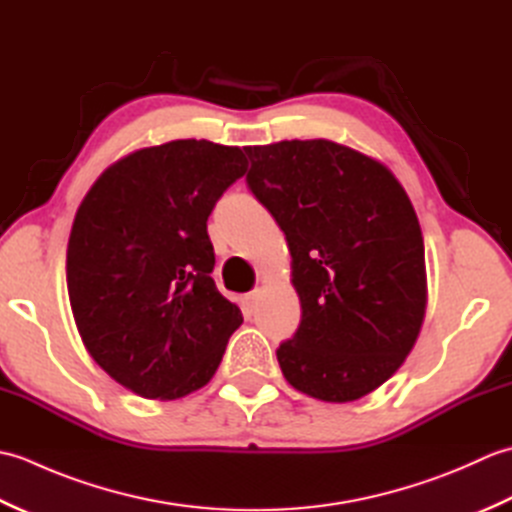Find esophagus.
I'll return each mask as SVG.
<instances>
[{"label":"esophagus","mask_w":512,"mask_h":512,"mask_svg":"<svg viewBox=\"0 0 512 512\" xmlns=\"http://www.w3.org/2000/svg\"><path fill=\"white\" fill-rule=\"evenodd\" d=\"M257 297H259V290H253V292H248V295L244 297V306H246V308H255V303H257Z\"/></svg>","instance_id":"1"}]
</instances>
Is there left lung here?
<instances>
[{
    "label": "left lung",
    "mask_w": 512,
    "mask_h": 512,
    "mask_svg": "<svg viewBox=\"0 0 512 512\" xmlns=\"http://www.w3.org/2000/svg\"><path fill=\"white\" fill-rule=\"evenodd\" d=\"M246 184L275 217L301 301L297 332L277 347L288 383L350 402L396 372L427 306L416 211L387 167L332 140L246 147Z\"/></svg>",
    "instance_id": "obj_1"
}]
</instances>
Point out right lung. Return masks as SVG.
Returning a JSON list of instances; mask_svg holds the SVG:
<instances>
[{"mask_svg": "<svg viewBox=\"0 0 512 512\" xmlns=\"http://www.w3.org/2000/svg\"><path fill=\"white\" fill-rule=\"evenodd\" d=\"M239 147L171 140L118 160L76 211L68 292L81 339L116 383L173 400L204 387L244 317L211 277L206 220L244 176Z\"/></svg>", "mask_w": 512, "mask_h": 512, "instance_id": "obj_1", "label": "right lung"}]
</instances>
